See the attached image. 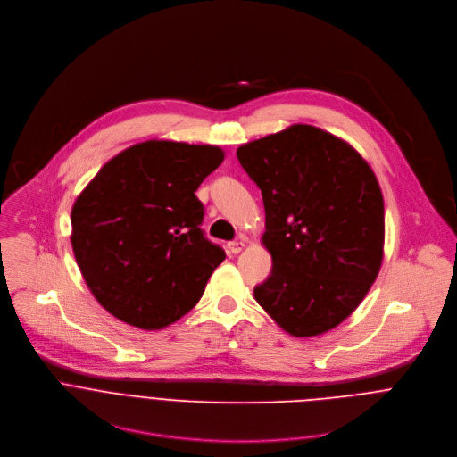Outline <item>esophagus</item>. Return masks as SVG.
Instances as JSON below:
<instances>
[{
	"mask_svg": "<svg viewBox=\"0 0 457 457\" xmlns=\"http://www.w3.org/2000/svg\"><path fill=\"white\" fill-rule=\"evenodd\" d=\"M228 249H229V253L237 254V253H240V251L244 249V242H242V240H235V242H229V244H228Z\"/></svg>",
	"mask_w": 457,
	"mask_h": 457,
	"instance_id": "1",
	"label": "esophagus"
}]
</instances>
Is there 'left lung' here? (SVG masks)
<instances>
[{"instance_id":"obj_1","label":"left lung","mask_w":457,"mask_h":457,"mask_svg":"<svg viewBox=\"0 0 457 457\" xmlns=\"http://www.w3.org/2000/svg\"><path fill=\"white\" fill-rule=\"evenodd\" d=\"M237 157L262 191L273 270L254 298L293 337L344 321L374 284L385 238L383 195L361 155L309 124L247 143Z\"/></svg>"}]
</instances>
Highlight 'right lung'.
<instances>
[{"mask_svg":"<svg viewBox=\"0 0 457 457\" xmlns=\"http://www.w3.org/2000/svg\"><path fill=\"white\" fill-rule=\"evenodd\" d=\"M224 161L217 146L136 145L108 161L72 208L87 286L115 318L161 329L197 303L226 258L208 240L197 187Z\"/></svg>","mask_w":457,"mask_h":457,"instance_id":"add662e5","label":"right lung"}]
</instances>
